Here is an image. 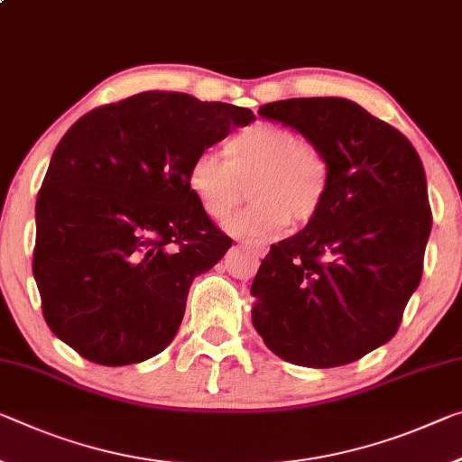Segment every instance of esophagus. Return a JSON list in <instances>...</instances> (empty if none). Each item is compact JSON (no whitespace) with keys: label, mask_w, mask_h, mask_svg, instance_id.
<instances>
[{"label":"esophagus","mask_w":462,"mask_h":462,"mask_svg":"<svg viewBox=\"0 0 462 462\" xmlns=\"http://www.w3.org/2000/svg\"><path fill=\"white\" fill-rule=\"evenodd\" d=\"M246 245H248V248H253V253L257 254V257H265L267 254V248L263 245H257V243H246Z\"/></svg>","instance_id":"obj_1"}]
</instances>
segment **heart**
<instances>
[{"mask_svg":"<svg viewBox=\"0 0 462 462\" xmlns=\"http://www.w3.org/2000/svg\"><path fill=\"white\" fill-rule=\"evenodd\" d=\"M187 182L201 209L217 222L236 209L251 185L253 203L230 217L226 230L269 238L319 216L331 189V168L323 152L291 129L257 123L228 139L226 158L214 150L197 153Z\"/></svg>","mask_w":462,"mask_h":462,"instance_id":"1","label":"heart"}]
</instances>
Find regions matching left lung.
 <instances>
[{"instance_id":"8db88e82","label":"left lung","mask_w":462,"mask_h":462,"mask_svg":"<svg viewBox=\"0 0 462 462\" xmlns=\"http://www.w3.org/2000/svg\"><path fill=\"white\" fill-rule=\"evenodd\" d=\"M259 115L325 153L319 216L271 245L254 275L253 325L282 360L335 368L384 346L421 282L431 230L428 182L411 142L347 98H288Z\"/></svg>"}]
</instances>
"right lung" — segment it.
<instances>
[{
	"instance_id": "1",
	"label": "right lung",
	"mask_w": 462,
	"mask_h": 462,
	"mask_svg": "<svg viewBox=\"0 0 462 462\" xmlns=\"http://www.w3.org/2000/svg\"><path fill=\"white\" fill-rule=\"evenodd\" d=\"M253 119L153 90L73 123L36 197L32 257L42 317L63 343L102 365L166 349L193 280L232 246L189 189V164Z\"/></svg>"
}]
</instances>
